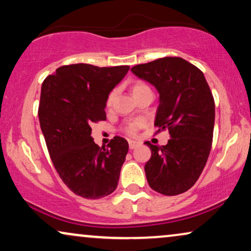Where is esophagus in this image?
I'll return each instance as SVG.
<instances>
[{"mask_svg":"<svg viewBox=\"0 0 251 251\" xmlns=\"http://www.w3.org/2000/svg\"><path fill=\"white\" fill-rule=\"evenodd\" d=\"M128 145H129V149H135L136 147H139L140 145H141V142L133 141V140H131V141H128Z\"/></svg>","mask_w":251,"mask_h":251,"instance_id":"1","label":"esophagus"}]
</instances>
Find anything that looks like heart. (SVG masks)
I'll return each instance as SVG.
<instances>
[{"label":"heart","mask_w":251,"mask_h":251,"mask_svg":"<svg viewBox=\"0 0 251 251\" xmlns=\"http://www.w3.org/2000/svg\"><path fill=\"white\" fill-rule=\"evenodd\" d=\"M146 91H150L149 87L146 85L145 82H141V81H136L134 85L132 86V94L133 96H136L139 94H141V93L146 92ZM113 98H115V92H112L111 94L109 95L108 100H106V105L110 106L112 104V101H113ZM143 125V122L141 119H135V120H132V122H129L126 124V126L124 127V131L127 133L128 135H135L136 132L139 131L140 128L142 127Z\"/></svg>","instance_id":"obj_1"}]
</instances>
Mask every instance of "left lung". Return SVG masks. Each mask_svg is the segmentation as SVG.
<instances>
[{"mask_svg":"<svg viewBox=\"0 0 251 251\" xmlns=\"http://www.w3.org/2000/svg\"><path fill=\"white\" fill-rule=\"evenodd\" d=\"M138 78L159 94L155 126L169 129L168 145H146L151 157L145 165L149 186L163 195H179L195 185L212 145L215 101L201 70L180 57H164L133 66Z\"/></svg>","mask_w":251,"mask_h":251,"instance_id":"left-lung-1","label":"left lung"}]
</instances>
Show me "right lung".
<instances>
[{
  "instance_id": "obj_1",
  "label": "right lung",
  "mask_w": 251,
  "mask_h": 251,
  "mask_svg": "<svg viewBox=\"0 0 251 251\" xmlns=\"http://www.w3.org/2000/svg\"><path fill=\"white\" fill-rule=\"evenodd\" d=\"M128 70L64 65L42 83L39 119L50 158L63 182L81 198H104L118 185L128 142L115 136L108 148H100L91 134L93 124L106 119L110 92Z\"/></svg>"
}]
</instances>
